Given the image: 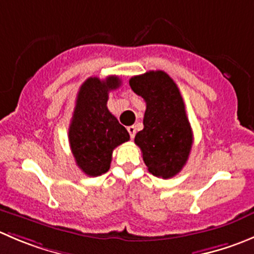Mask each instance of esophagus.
Instances as JSON below:
<instances>
[{
    "label": "esophagus",
    "instance_id": "1",
    "mask_svg": "<svg viewBox=\"0 0 254 254\" xmlns=\"http://www.w3.org/2000/svg\"><path fill=\"white\" fill-rule=\"evenodd\" d=\"M127 131H129L130 137H131V139H134L135 132H136V127H135L134 125H131V127H127Z\"/></svg>",
    "mask_w": 254,
    "mask_h": 254
}]
</instances>
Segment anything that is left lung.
<instances>
[{
	"label": "left lung",
	"mask_w": 254,
	"mask_h": 254,
	"mask_svg": "<svg viewBox=\"0 0 254 254\" xmlns=\"http://www.w3.org/2000/svg\"><path fill=\"white\" fill-rule=\"evenodd\" d=\"M134 93L144 98V129L135 144L150 174L170 179L186 165L192 147V130L176 83L162 70H150L129 80Z\"/></svg>",
	"instance_id": "obj_1"
}]
</instances>
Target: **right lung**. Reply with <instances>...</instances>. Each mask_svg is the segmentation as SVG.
<instances>
[{
  "mask_svg": "<svg viewBox=\"0 0 254 254\" xmlns=\"http://www.w3.org/2000/svg\"><path fill=\"white\" fill-rule=\"evenodd\" d=\"M122 80L110 75L104 80L90 77L80 87L69 125L70 149L78 167L88 176H100L109 170L113 150L130 139L127 130L108 110L110 90Z\"/></svg>",
  "mask_w": 254,
  "mask_h": 254,
  "instance_id": "obj_1",
  "label": "right lung"
}]
</instances>
